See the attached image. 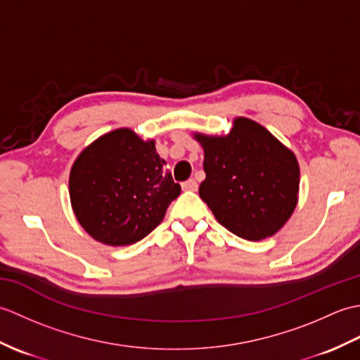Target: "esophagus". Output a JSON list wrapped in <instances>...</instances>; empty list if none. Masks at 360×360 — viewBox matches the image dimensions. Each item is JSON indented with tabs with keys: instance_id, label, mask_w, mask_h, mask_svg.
Returning <instances> with one entry per match:
<instances>
[{
	"instance_id": "1",
	"label": "esophagus",
	"mask_w": 360,
	"mask_h": 360,
	"mask_svg": "<svg viewBox=\"0 0 360 360\" xmlns=\"http://www.w3.org/2000/svg\"><path fill=\"white\" fill-rule=\"evenodd\" d=\"M182 190H188V192H196L198 182L195 179H188L186 182H182Z\"/></svg>"
}]
</instances>
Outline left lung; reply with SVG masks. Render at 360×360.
Wrapping results in <instances>:
<instances>
[{"label":"left lung","mask_w":360,"mask_h":360,"mask_svg":"<svg viewBox=\"0 0 360 360\" xmlns=\"http://www.w3.org/2000/svg\"><path fill=\"white\" fill-rule=\"evenodd\" d=\"M223 136L193 133L204 150L201 200L227 231L249 241L277 233L298 202L300 167L292 150L248 117Z\"/></svg>","instance_id":"1"}]
</instances>
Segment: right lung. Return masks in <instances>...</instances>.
Returning a JSON list of instances; mask_svg holds the SVG:
<instances>
[{
	"label": "right lung",
	"mask_w": 360,
	"mask_h": 360,
	"mask_svg": "<svg viewBox=\"0 0 360 360\" xmlns=\"http://www.w3.org/2000/svg\"><path fill=\"white\" fill-rule=\"evenodd\" d=\"M164 165L155 139L143 141L129 128L112 129L83 148L71 167L70 198L85 232L108 246L145 238L181 193Z\"/></svg>",
	"instance_id": "add662e5"
}]
</instances>
